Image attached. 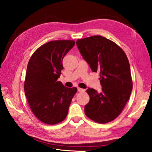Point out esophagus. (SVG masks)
<instances>
[{"label":"esophagus","instance_id":"obj_1","mask_svg":"<svg viewBox=\"0 0 152 152\" xmlns=\"http://www.w3.org/2000/svg\"><path fill=\"white\" fill-rule=\"evenodd\" d=\"M78 92H84L85 91V89L81 88H78Z\"/></svg>","mask_w":152,"mask_h":152}]
</instances>
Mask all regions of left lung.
Instances as JSON below:
<instances>
[{
	"mask_svg": "<svg viewBox=\"0 0 152 152\" xmlns=\"http://www.w3.org/2000/svg\"><path fill=\"white\" fill-rule=\"evenodd\" d=\"M84 60L93 72H99L101 92L88 88L90 101L84 107L87 117L99 123L117 118L132 93L130 65L124 51L112 41L94 35L76 41Z\"/></svg>",
	"mask_w": 152,
	"mask_h": 152,
	"instance_id": "left-lung-1",
	"label": "left lung"
}]
</instances>
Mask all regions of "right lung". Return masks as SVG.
<instances>
[{
    "instance_id": "right-lung-1",
    "label": "right lung",
    "mask_w": 152,
    "mask_h": 152,
    "mask_svg": "<svg viewBox=\"0 0 152 152\" xmlns=\"http://www.w3.org/2000/svg\"><path fill=\"white\" fill-rule=\"evenodd\" d=\"M74 45L72 40L51 41L38 48L28 63L25 96L35 116L45 124L55 125L65 119L77 92L76 87L66 88L58 81L64 56Z\"/></svg>"
}]
</instances>
